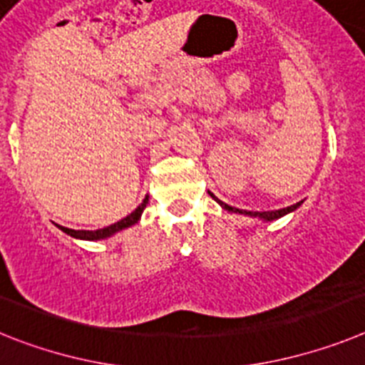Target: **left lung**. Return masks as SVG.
<instances>
[{"label": "left lung", "mask_w": 365, "mask_h": 365, "mask_svg": "<svg viewBox=\"0 0 365 365\" xmlns=\"http://www.w3.org/2000/svg\"><path fill=\"white\" fill-rule=\"evenodd\" d=\"M211 196H213L215 200H217L218 204L222 205V207L226 209V211H231V213H239V215H248V217L261 218V220H266V222L277 220V218H281V217H284V215H288V213H292V211H296V209L301 205V202H299V204H294V205H290V207L275 209V211H246V209H237V207H231V205L224 204V202L218 200V198H217V196H215V195H211Z\"/></svg>", "instance_id": "1"}]
</instances>
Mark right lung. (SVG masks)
Listing matches in <instances>:
<instances>
[{
    "mask_svg": "<svg viewBox=\"0 0 365 365\" xmlns=\"http://www.w3.org/2000/svg\"><path fill=\"white\" fill-rule=\"evenodd\" d=\"M148 204V196L145 198L143 202H141V205H139L135 211H132V213L128 215V217H125L123 220L115 222V224H112V226L108 227H103V230H95V231H86V230H69V227H62L58 226L60 230L64 231V233H68V235L75 237V239H82V240H101V239H108V237L115 235L117 231L121 230H126V227L134 226V224H138L139 218H141V213H143V209L147 207Z\"/></svg>",
    "mask_w": 365,
    "mask_h": 365,
    "instance_id": "add662e5",
    "label": "right lung"
}]
</instances>
